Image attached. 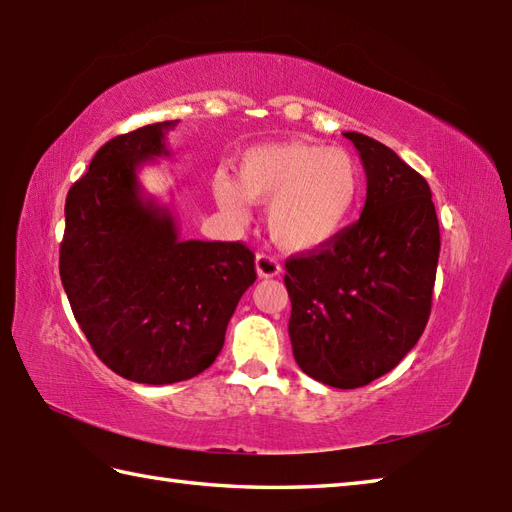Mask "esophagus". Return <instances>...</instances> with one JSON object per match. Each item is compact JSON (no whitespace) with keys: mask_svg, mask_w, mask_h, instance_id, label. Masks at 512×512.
Here are the masks:
<instances>
[{"mask_svg":"<svg viewBox=\"0 0 512 512\" xmlns=\"http://www.w3.org/2000/svg\"><path fill=\"white\" fill-rule=\"evenodd\" d=\"M255 270H257L259 277H266V279L268 277H277L281 273V264L277 262L275 257H270L266 253H259L255 257Z\"/></svg>","mask_w":512,"mask_h":512,"instance_id":"1","label":"esophagus"}]
</instances>
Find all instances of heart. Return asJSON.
<instances>
[{
	"label": "heart",
	"mask_w": 512,
	"mask_h": 512,
	"mask_svg": "<svg viewBox=\"0 0 512 512\" xmlns=\"http://www.w3.org/2000/svg\"><path fill=\"white\" fill-rule=\"evenodd\" d=\"M235 173L237 182L224 173L213 178L220 209L246 220L248 200L268 202V233L292 253L332 244L350 226L363 193L361 167L347 151L301 140L248 149Z\"/></svg>",
	"instance_id": "1"
}]
</instances>
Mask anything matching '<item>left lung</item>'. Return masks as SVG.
Instances as JSON below:
<instances>
[{
    "mask_svg": "<svg viewBox=\"0 0 512 512\" xmlns=\"http://www.w3.org/2000/svg\"><path fill=\"white\" fill-rule=\"evenodd\" d=\"M363 160L361 217L332 244L286 259L288 334L297 365L356 389L391 372L424 332L440 257L431 189L378 140L345 132Z\"/></svg>",
    "mask_w": 512,
    "mask_h": 512,
    "instance_id": "8db88e82",
    "label": "left lung"
}]
</instances>
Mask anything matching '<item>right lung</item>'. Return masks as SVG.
Wrapping results in <instances>:
<instances>
[{"label":"right lung","mask_w":512,"mask_h":512,"mask_svg":"<svg viewBox=\"0 0 512 512\" xmlns=\"http://www.w3.org/2000/svg\"><path fill=\"white\" fill-rule=\"evenodd\" d=\"M178 121L105 143L65 198L59 273L74 319L101 361L127 380L171 385L211 367L248 286L242 242L180 239L167 206L145 198L138 167L169 156Z\"/></svg>","instance_id":"add662e5"}]
</instances>
